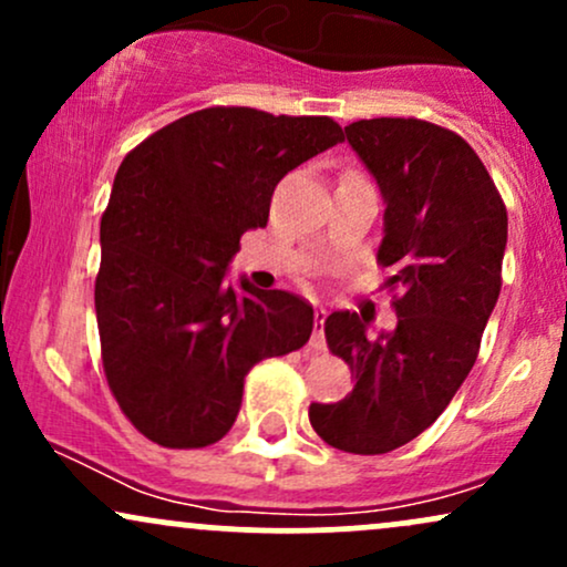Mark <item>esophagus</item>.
<instances>
[{"instance_id": "esophagus-1", "label": "esophagus", "mask_w": 567, "mask_h": 567, "mask_svg": "<svg viewBox=\"0 0 567 567\" xmlns=\"http://www.w3.org/2000/svg\"><path fill=\"white\" fill-rule=\"evenodd\" d=\"M324 317H328V311L324 309L315 311V333H311V341H309V347L315 351L324 349Z\"/></svg>"}]
</instances>
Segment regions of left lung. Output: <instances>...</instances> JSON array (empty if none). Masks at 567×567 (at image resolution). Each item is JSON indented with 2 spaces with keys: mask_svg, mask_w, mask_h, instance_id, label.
<instances>
[{
  "mask_svg": "<svg viewBox=\"0 0 567 567\" xmlns=\"http://www.w3.org/2000/svg\"><path fill=\"white\" fill-rule=\"evenodd\" d=\"M347 141L381 188L379 264L396 328L368 336L365 317L333 311L324 338L354 389L333 405L311 402L315 432L347 453L379 455L419 437L451 405L477 360L501 292L506 207L483 159L453 130L379 116L351 122Z\"/></svg>",
  "mask_w": 567,
  "mask_h": 567,
  "instance_id": "left-lung-1",
  "label": "left lung"
}]
</instances>
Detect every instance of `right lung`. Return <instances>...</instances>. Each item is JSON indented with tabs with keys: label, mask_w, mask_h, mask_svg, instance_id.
Here are the masks:
<instances>
[{
	"label": "right lung",
	"mask_w": 567,
	"mask_h": 567,
	"mask_svg": "<svg viewBox=\"0 0 567 567\" xmlns=\"http://www.w3.org/2000/svg\"><path fill=\"white\" fill-rule=\"evenodd\" d=\"M343 141L330 116L213 106L138 143L101 218L95 317L109 389L143 437L205 447L229 432L245 375L301 349L315 309L288 290L237 296L224 275L271 194Z\"/></svg>",
	"instance_id": "obj_1"
}]
</instances>
